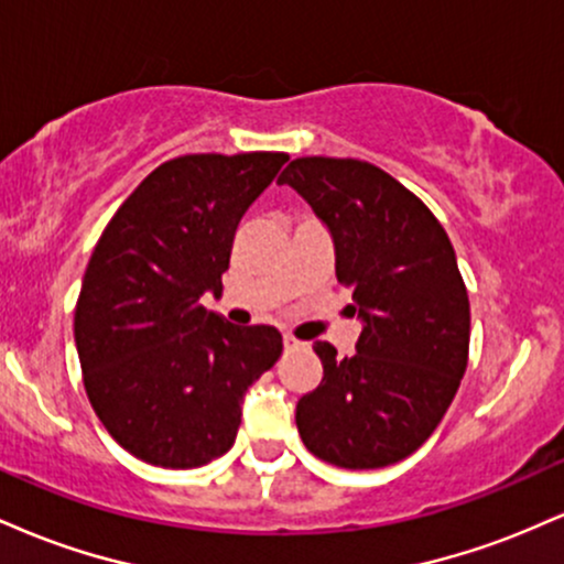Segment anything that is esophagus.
<instances>
[{
	"label": "esophagus",
	"instance_id": "1",
	"mask_svg": "<svg viewBox=\"0 0 564 564\" xmlns=\"http://www.w3.org/2000/svg\"><path fill=\"white\" fill-rule=\"evenodd\" d=\"M283 347H286V349H300V347H304V341L294 339V336L286 334V336H283Z\"/></svg>",
	"mask_w": 564,
	"mask_h": 564
}]
</instances>
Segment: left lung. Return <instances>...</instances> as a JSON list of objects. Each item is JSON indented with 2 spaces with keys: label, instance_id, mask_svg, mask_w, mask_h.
I'll list each match as a JSON object with an SVG mask.
<instances>
[{
  "label": "left lung",
  "instance_id": "obj_1",
  "mask_svg": "<svg viewBox=\"0 0 564 564\" xmlns=\"http://www.w3.org/2000/svg\"><path fill=\"white\" fill-rule=\"evenodd\" d=\"M332 232L336 278L364 332L349 358L313 349L323 379L296 403L313 456L379 469L435 432L469 358V296L437 217L408 187L358 159H294L278 177Z\"/></svg>",
  "mask_w": 564,
  "mask_h": 564
}]
</instances>
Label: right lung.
Segmentation results:
<instances>
[{"label":"right lung","instance_id":"right-lung-1","mask_svg":"<svg viewBox=\"0 0 564 564\" xmlns=\"http://www.w3.org/2000/svg\"><path fill=\"white\" fill-rule=\"evenodd\" d=\"M286 153H193L161 164L102 230L74 313L84 390L121 448L164 469L232 448L243 394L281 358L273 326L200 304L223 291L236 228Z\"/></svg>","mask_w":564,"mask_h":564}]
</instances>
